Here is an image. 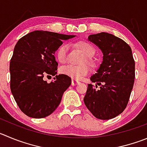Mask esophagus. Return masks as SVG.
I'll return each mask as SVG.
<instances>
[{
  "instance_id": "esophagus-1",
  "label": "esophagus",
  "mask_w": 147,
  "mask_h": 147,
  "mask_svg": "<svg viewBox=\"0 0 147 147\" xmlns=\"http://www.w3.org/2000/svg\"><path fill=\"white\" fill-rule=\"evenodd\" d=\"M80 83V82L78 81L77 80H75V79H72V86H76V85L79 84Z\"/></svg>"
}]
</instances>
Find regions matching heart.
Segmentation results:
<instances>
[{
  "mask_svg": "<svg viewBox=\"0 0 147 147\" xmlns=\"http://www.w3.org/2000/svg\"><path fill=\"white\" fill-rule=\"evenodd\" d=\"M77 46L82 51V52L86 57V61L90 64H93L90 57H93L95 53V49L94 46L86 41L78 42L77 43ZM68 49L69 48L67 44H63L57 50V58L58 61L61 64H64L67 61ZM60 72L63 75L72 78V79H80L88 74L89 67L86 64H83L80 66L68 64V65L61 67L60 68Z\"/></svg>",
  "mask_w": 147,
  "mask_h": 147,
  "instance_id": "1",
  "label": "heart"
}]
</instances>
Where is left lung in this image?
Wrapping results in <instances>:
<instances>
[{"label": "left lung", "mask_w": 147, "mask_h": 147, "mask_svg": "<svg viewBox=\"0 0 147 147\" xmlns=\"http://www.w3.org/2000/svg\"><path fill=\"white\" fill-rule=\"evenodd\" d=\"M89 41L103 53L102 62L90 79L96 83L88 85L84 103L94 117L109 120L125 109L135 79V61L129 45L107 32L90 35Z\"/></svg>", "instance_id": "1"}]
</instances>
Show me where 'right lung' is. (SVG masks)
<instances>
[{
  "label": "right lung",
  "instance_id": "1",
  "mask_svg": "<svg viewBox=\"0 0 147 147\" xmlns=\"http://www.w3.org/2000/svg\"><path fill=\"white\" fill-rule=\"evenodd\" d=\"M75 37L35 30L16 42L9 67L11 91L20 109L29 117H46L59 105L71 78L61 74L48 84L44 78L57 75L55 51L62 40Z\"/></svg>",
  "mask_w": 147,
  "mask_h": 147
}]
</instances>
